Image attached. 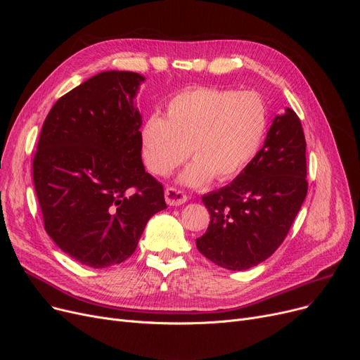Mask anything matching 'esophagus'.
Returning a JSON list of instances; mask_svg holds the SVG:
<instances>
[{
    "mask_svg": "<svg viewBox=\"0 0 360 360\" xmlns=\"http://www.w3.org/2000/svg\"><path fill=\"white\" fill-rule=\"evenodd\" d=\"M165 200L169 205H181L188 200V197L182 191L176 190V188L167 186L165 190Z\"/></svg>",
    "mask_w": 360,
    "mask_h": 360,
    "instance_id": "1",
    "label": "esophagus"
}]
</instances>
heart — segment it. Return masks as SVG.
Instances as JSON below:
<instances>
[{
    "instance_id": "obj_1",
    "label": "heart",
    "mask_w": 360,
    "mask_h": 360,
    "mask_svg": "<svg viewBox=\"0 0 360 360\" xmlns=\"http://www.w3.org/2000/svg\"><path fill=\"white\" fill-rule=\"evenodd\" d=\"M269 127L266 102L255 91L195 87L151 115L140 129L143 159L151 174L167 176L188 158L179 175L185 186H202L214 176H238L259 151Z\"/></svg>"
}]
</instances>
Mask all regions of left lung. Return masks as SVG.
<instances>
[{"label": "left lung", "mask_w": 360, "mask_h": 360, "mask_svg": "<svg viewBox=\"0 0 360 360\" xmlns=\"http://www.w3.org/2000/svg\"><path fill=\"white\" fill-rule=\"evenodd\" d=\"M307 141L293 109L276 115L264 146L229 184L202 195L210 224L197 250L228 270H248L285 240L308 193Z\"/></svg>", "instance_id": "left-lung-1"}]
</instances>
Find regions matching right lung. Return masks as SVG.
Here are the masks:
<instances>
[{"instance_id":"1","label":"right lung","mask_w":360,"mask_h":360,"mask_svg":"<svg viewBox=\"0 0 360 360\" xmlns=\"http://www.w3.org/2000/svg\"><path fill=\"white\" fill-rule=\"evenodd\" d=\"M146 79L103 71L49 110L33 159L45 231L93 269L136 251L148 219L166 209L163 186L141 160L143 118L134 103Z\"/></svg>"}]
</instances>
